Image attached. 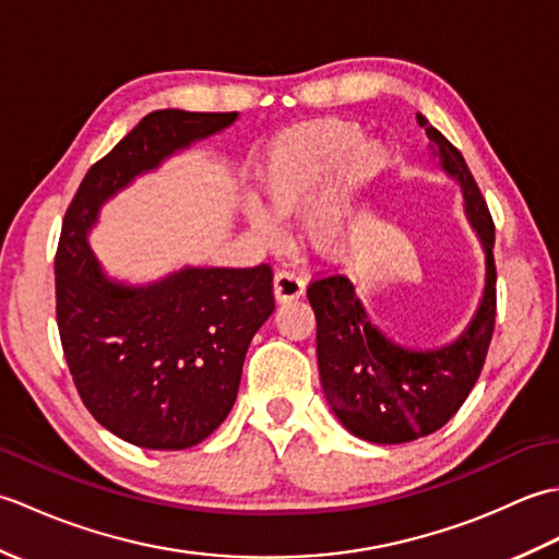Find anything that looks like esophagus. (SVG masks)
I'll use <instances>...</instances> for the list:
<instances>
[{
  "label": "esophagus",
  "instance_id": "obj_1",
  "mask_svg": "<svg viewBox=\"0 0 559 559\" xmlns=\"http://www.w3.org/2000/svg\"><path fill=\"white\" fill-rule=\"evenodd\" d=\"M273 293H276V300L281 302L295 300L305 293V281L293 269H278L276 276H273Z\"/></svg>",
  "mask_w": 559,
  "mask_h": 559
}]
</instances>
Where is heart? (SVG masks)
Instances as JSON below:
<instances>
[{"mask_svg":"<svg viewBox=\"0 0 559 559\" xmlns=\"http://www.w3.org/2000/svg\"><path fill=\"white\" fill-rule=\"evenodd\" d=\"M379 163L382 151L372 144H360L358 127L322 120L295 129L271 146L261 170V187L271 207L277 213H290L305 206L334 173L305 216L310 240L322 252H334L348 235L353 197L367 177L374 175ZM272 212L259 204L249 206V223L259 235L273 237L278 233L281 221Z\"/></svg>","mask_w":559,"mask_h":559,"instance_id":"obj_1","label":"heart"}]
</instances>
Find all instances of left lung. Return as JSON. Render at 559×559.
<instances>
[{"mask_svg":"<svg viewBox=\"0 0 559 559\" xmlns=\"http://www.w3.org/2000/svg\"><path fill=\"white\" fill-rule=\"evenodd\" d=\"M432 156L461 182L466 213L485 249L480 310L459 341L435 350H408L370 324L353 283L341 273L307 288L317 317V360L331 411L348 432L374 444H403L437 432L468 399L483 372L497 314L495 223L461 151L418 115Z\"/></svg>","mask_w":559,"mask_h":559,"instance_id":"1","label":"left lung"}]
</instances>
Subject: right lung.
Instances as JSON below:
<instances>
[{
  "instance_id": "add662e5",
  "label": "right lung",
  "mask_w": 559,
  "mask_h": 559,
  "mask_svg": "<svg viewBox=\"0 0 559 559\" xmlns=\"http://www.w3.org/2000/svg\"><path fill=\"white\" fill-rule=\"evenodd\" d=\"M235 112L158 110L91 165L55 254L57 329L83 406L144 449H187L228 418L257 329L276 310L273 271L182 269L146 288L105 278L86 242L98 209L177 148L221 132Z\"/></svg>"
}]
</instances>
